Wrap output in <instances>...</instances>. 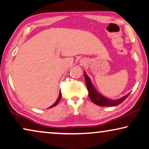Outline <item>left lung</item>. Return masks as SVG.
I'll list each match as a JSON object with an SVG mask.
<instances>
[{
  "label": "left lung",
  "instance_id": "8db88e82",
  "mask_svg": "<svg viewBox=\"0 0 149 149\" xmlns=\"http://www.w3.org/2000/svg\"><path fill=\"white\" fill-rule=\"evenodd\" d=\"M84 75L88 91V96L90 98H91L92 102L95 104L97 105V106L102 107L118 106V105L122 103L130 94L129 93L128 94L125 95V96H123L118 100H110L109 98H107V97L103 96L102 95H101L97 92L96 88L94 87L93 84H92L91 80L90 79V78L86 73L84 72Z\"/></svg>",
  "mask_w": 149,
  "mask_h": 149
}]
</instances>
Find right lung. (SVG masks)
<instances>
[{"instance_id":"right-lung-1","label":"right lung","mask_w":149,"mask_h":149,"mask_svg":"<svg viewBox=\"0 0 149 149\" xmlns=\"http://www.w3.org/2000/svg\"><path fill=\"white\" fill-rule=\"evenodd\" d=\"M61 98V92H60V93H59V96H58V98H57V101H56V102H55V103L52 105V106L49 107V108H53V107H54V106H57V104H58V102L60 101Z\"/></svg>"}]
</instances>
